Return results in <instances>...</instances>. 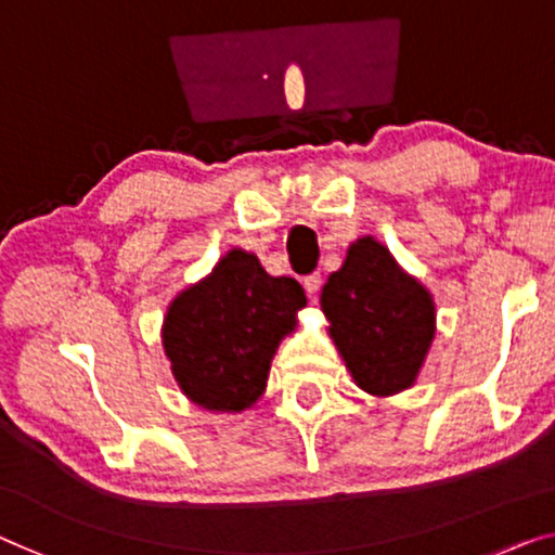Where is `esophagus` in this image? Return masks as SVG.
Returning <instances> with one entry per match:
<instances>
[{"label": "esophagus", "mask_w": 555, "mask_h": 555, "mask_svg": "<svg viewBox=\"0 0 555 555\" xmlns=\"http://www.w3.org/2000/svg\"><path fill=\"white\" fill-rule=\"evenodd\" d=\"M304 288H306V294L309 296H317L319 294V288H321V274H309V276H304Z\"/></svg>", "instance_id": "34e87169"}]
</instances>
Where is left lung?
I'll use <instances>...</instances> for the list:
<instances>
[{"mask_svg": "<svg viewBox=\"0 0 555 555\" xmlns=\"http://www.w3.org/2000/svg\"><path fill=\"white\" fill-rule=\"evenodd\" d=\"M321 309L363 391L391 396L416 382L434 341V299L384 244L363 236L349 246L344 267L321 288Z\"/></svg>", "mask_w": 555, "mask_h": 555, "instance_id": "8db88e82", "label": "left lung"}]
</instances>
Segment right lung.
Masks as SVG:
<instances>
[{
	"instance_id": "1",
	"label": "right lung",
	"mask_w": 555,
	"mask_h": 555,
	"mask_svg": "<svg viewBox=\"0 0 555 555\" xmlns=\"http://www.w3.org/2000/svg\"><path fill=\"white\" fill-rule=\"evenodd\" d=\"M304 306L299 281L269 276L254 254L231 249L164 319V351L181 391L209 411L249 409Z\"/></svg>"
}]
</instances>
